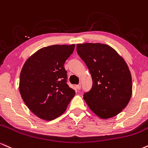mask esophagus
Returning a JSON list of instances; mask_svg holds the SVG:
<instances>
[{"label":"esophagus","mask_w":148,"mask_h":148,"mask_svg":"<svg viewBox=\"0 0 148 148\" xmlns=\"http://www.w3.org/2000/svg\"><path fill=\"white\" fill-rule=\"evenodd\" d=\"M76 88H77L78 90L80 89V88H81V84H77V85H76Z\"/></svg>","instance_id":"1"}]
</instances>
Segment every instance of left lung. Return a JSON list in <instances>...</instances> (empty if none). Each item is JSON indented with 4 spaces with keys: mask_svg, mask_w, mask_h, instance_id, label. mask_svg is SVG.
<instances>
[{
    "mask_svg": "<svg viewBox=\"0 0 148 148\" xmlns=\"http://www.w3.org/2000/svg\"><path fill=\"white\" fill-rule=\"evenodd\" d=\"M78 55L91 73L93 86L83 98L103 119L121 113L130 102L132 81L127 64L112 47L102 43L77 44Z\"/></svg>",
    "mask_w": 148,
    "mask_h": 148,
    "instance_id": "1",
    "label": "left lung"
}]
</instances>
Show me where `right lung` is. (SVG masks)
<instances>
[{
  "mask_svg": "<svg viewBox=\"0 0 148 148\" xmlns=\"http://www.w3.org/2000/svg\"><path fill=\"white\" fill-rule=\"evenodd\" d=\"M75 44L53 45L41 48L22 68L19 91L24 102L40 119L51 121L62 115L75 91L67 84L64 63Z\"/></svg>",
  "mask_w": 148,
  "mask_h": 148,
  "instance_id": "obj_1",
  "label": "right lung"
}]
</instances>
